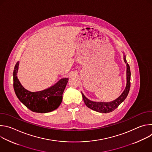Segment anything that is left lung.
<instances>
[{
  "label": "left lung",
  "mask_w": 152,
  "mask_h": 152,
  "mask_svg": "<svg viewBox=\"0 0 152 152\" xmlns=\"http://www.w3.org/2000/svg\"><path fill=\"white\" fill-rule=\"evenodd\" d=\"M123 59L126 64V86L122 94L115 100L110 102H93L86 98L84 94L81 92L83 100L85 104L88 107L92 110L100 113H109L115 110L116 108L126 99L129 92L130 86H131V70L130 67L126 59V55H123Z\"/></svg>",
  "instance_id": "1"
}]
</instances>
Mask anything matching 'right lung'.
I'll return each mask as SVG.
<instances>
[{"mask_svg":"<svg viewBox=\"0 0 152 152\" xmlns=\"http://www.w3.org/2000/svg\"><path fill=\"white\" fill-rule=\"evenodd\" d=\"M19 61L13 72L14 89L19 100L31 111L38 113L52 112L59 107L62 100V94L69 78L61 79L50 87L44 90L31 92L21 85L17 77Z\"/></svg>","mask_w":152,"mask_h":152,"instance_id":"1","label":"right lung"}]
</instances>
